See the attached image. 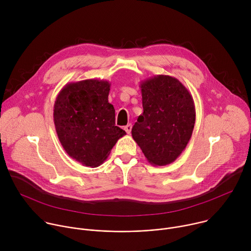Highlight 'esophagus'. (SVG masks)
<instances>
[{
    "mask_svg": "<svg viewBox=\"0 0 251 251\" xmlns=\"http://www.w3.org/2000/svg\"><path fill=\"white\" fill-rule=\"evenodd\" d=\"M124 130L126 131L127 134H130V133H131V130H132V125H131V124L126 125V126L124 127Z\"/></svg>",
    "mask_w": 251,
    "mask_h": 251,
    "instance_id": "esophagus-1",
    "label": "esophagus"
}]
</instances>
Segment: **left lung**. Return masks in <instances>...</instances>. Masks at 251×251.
Wrapping results in <instances>:
<instances>
[{
    "instance_id": "8db88e82",
    "label": "left lung",
    "mask_w": 251,
    "mask_h": 251,
    "mask_svg": "<svg viewBox=\"0 0 251 251\" xmlns=\"http://www.w3.org/2000/svg\"><path fill=\"white\" fill-rule=\"evenodd\" d=\"M143 113L132 128V137L154 166L173 163L192 137L196 108L184 84L170 75H155L140 83Z\"/></svg>"
}]
</instances>
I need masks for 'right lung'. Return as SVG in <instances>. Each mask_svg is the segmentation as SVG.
<instances>
[{"label": "right lung", "instance_id": "1", "mask_svg": "<svg viewBox=\"0 0 251 251\" xmlns=\"http://www.w3.org/2000/svg\"><path fill=\"white\" fill-rule=\"evenodd\" d=\"M110 83L86 79L67 83L53 106L60 144L69 157L86 167H98L126 132L115 126V109L108 102Z\"/></svg>", "mask_w": 251, "mask_h": 251}]
</instances>
